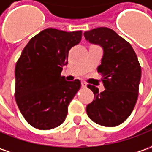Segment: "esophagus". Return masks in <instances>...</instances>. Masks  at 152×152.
<instances>
[{"label": "esophagus", "mask_w": 152, "mask_h": 152, "mask_svg": "<svg viewBox=\"0 0 152 152\" xmlns=\"http://www.w3.org/2000/svg\"><path fill=\"white\" fill-rule=\"evenodd\" d=\"M81 86L82 87H86V84L84 81H81Z\"/></svg>", "instance_id": "34e87169"}]
</instances>
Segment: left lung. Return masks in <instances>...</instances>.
Returning <instances> with one entry per match:
<instances>
[{"label": "left lung", "mask_w": 152, "mask_h": 152, "mask_svg": "<svg viewBox=\"0 0 152 152\" xmlns=\"http://www.w3.org/2000/svg\"><path fill=\"white\" fill-rule=\"evenodd\" d=\"M86 41L103 50L97 72L102 76L105 90L88 85L94 100L86 106V113L93 122L114 127L125 121L138 98L141 68L132 46L113 30L97 28L84 33Z\"/></svg>", "instance_id": "8db88e82"}]
</instances>
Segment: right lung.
<instances>
[{
    "mask_svg": "<svg viewBox=\"0 0 152 152\" xmlns=\"http://www.w3.org/2000/svg\"><path fill=\"white\" fill-rule=\"evenodd\" d=\"M81 31L46 28L32 38L15 68V98L26 121L39 129L58 127L81 87L76 79L61 76L68 53L81 39Z\"/></svg>",
    "mask_w": 152,
    "mask_h": 152,
    "instance_id": "1",
    "label": "right lung"
}]
</instances>
